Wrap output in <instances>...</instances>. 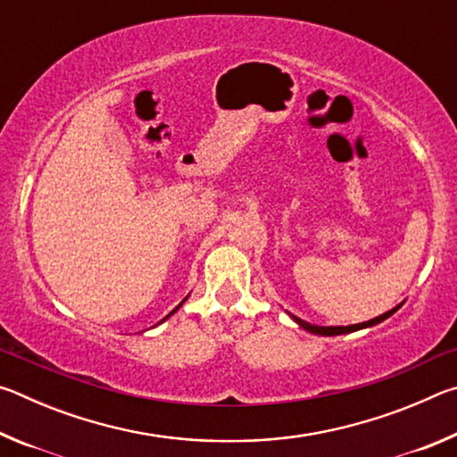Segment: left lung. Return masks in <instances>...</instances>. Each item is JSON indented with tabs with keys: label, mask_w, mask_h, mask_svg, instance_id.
Returning <instances> with one entry per match:
<instances>
[{
	"label": "left lung",
	"mask_w": 457,
	"mask_h": 457,
	"mask_svg": "<svg viewBox=\"0 0 457 457\" xmlns=\"http://www.w3.org/2000/svg\"><path fill=\"white\" fill-rule=\"evenodd\" d=\"M399 308H401V304L393 308V311H389V312L377 316V319H373V320H367V322H361V324H351V327H316V324H311V322H306V320H303V319H298V316H294V314H290V316H292L294 322H298L300 327H303V328L308 330V332H312V335L335 337V335H346V332H354V330H361V328H367V327H375V324L383 322L385 319H389L391 314H395V312L399 311Z\"/></svg>",
	"instance_id": "8db88e82"
}]
</instances>
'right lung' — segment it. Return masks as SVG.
Listing matches in <instances>:
<instances>
[{
  "instance_id": "1",
  "label": "right lung",
  "mask_w": 457,
  "mask_h": 457,
  "mask_svg": "<svg viewBox=\"0 0 457 457\" xmlns=\"http://www.w3.org/2000/svg\"><path fill=\"white\" fill-rule=\"evenodd\" d=\"M185 300H187V298H185ZM185 300H183V303H185ZM183 303H181V304H183ZM181 304H179V306H181ZM179 306H177V308H175V311H171V312H169V314L165 316V319H163V320H167V319H169V316H171V314H175L177 311H179ZM163 320H161V322H163Z\"/></svg>"
}]
</instances>
